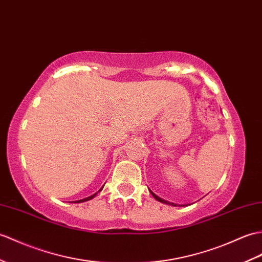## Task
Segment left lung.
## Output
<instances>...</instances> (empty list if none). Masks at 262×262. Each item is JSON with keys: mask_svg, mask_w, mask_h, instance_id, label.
Instances as JSON below:
<instances>
[{"mask_svg": "<svg viewBox=\"0 0 262 262\" xmlns=\"http://www.w3.org/2000/svg\"><path fill=\"white\" fill-rule=\"evenodd\" d=\"M149 192L151 193V195H153L157 201H160V202H162V203H165V204H169V205H173V206H176V204L175 203H171V202H167V201H165V200H163V199H161L160 196H157L156 194H154L153 192H151L150 190H149ZM184 205V204H183ZM183 205H181V206H183Z\"/></svg>", "mask_w": 262, "mask_h": 262, "instance_id": "8db88e82", "label": "left lung"}]
</instances>
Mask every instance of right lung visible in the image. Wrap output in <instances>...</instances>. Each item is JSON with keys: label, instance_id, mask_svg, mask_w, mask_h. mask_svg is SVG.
Here are the masks:
<instances>
[{"label": "right lung", "instance_id": "obj_1", "mask_svg": "<svg viewBox=\"0 0 262 262\" xmlns=\"http://www.w3.org/2000/svg\"><path fill=\"white\" fill-rule=\"evenodd\" d=\"M103 187V186H102ZM102 187L100 188V190L98 191V192H100L101 190H102ZM97 192V193H98ZM97 193H95V194H93V195H90V196H88V198H86V199H82V200H78V201H76L75 203H81V202H86V201H89V200H91V199H94L96 195H97Z\"/></svg>", "mask_w": 262, "mask_h": 262}]
</instances>
